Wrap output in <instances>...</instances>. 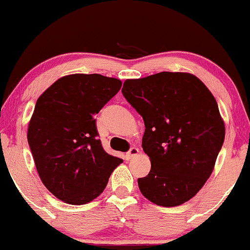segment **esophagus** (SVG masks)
Returning a JSON list of instances; mask_svg holds the SVG:
<instances>
[{"mask_svg":"<svg viewBox=\"0 0 250 250\" xmlns=\"http://www.w3.org/2000/svg\"><path fill=\"white\" fill-rule=\"evenodd\" d=\"M138 154H140V149L136 148V146H132V148H131L130 150H128L127 153H126V155H125L126 160H131V159H132V158L137 156Z\"/></svg>","mask_w":250,"mask_h":250,"instance_id":"34e87169","label":"esophagus"}]
</instances>
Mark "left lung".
I'll return each mask as SVG.
<instances>
[{
	"label": "left lung",
	"instance_id": "8db88e82",
	"mask_svg": "<svg viewBox=\"0 0 250 250\" xmlns=\"http://www.w3.org/2000/svg\"><path fill=\"white\" fill-rule=\"evenodd\" d=\"M122 91L146 125L142 148L151 168L138 178L142 195L163 207L189 201L212 174L225 138L214 96L184 72L126 79Z\"/></svg>",
	"mask_w": 250,
	"mask_h": 250
}]
</instances>
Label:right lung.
Returning a JSON list of instances; mask_svg holds the SVG:
<instances>
[{"label":"right lung","instance_id":"obj_1","mask_svg":"<svg viewBox=\"0 0 250 250\" xmlns=\"http://www.w3.org/2000/svg\"><path fill=\"white\" fill-rule=\"evenodd\" d=\"M122 84L97 73L69 74L38 97L27 142L41 181L61 201L84 205L96 199L123 163L102 148L95 119Z\"/></svg>","mask_w":250,"mask_h":250}]
</instances>
